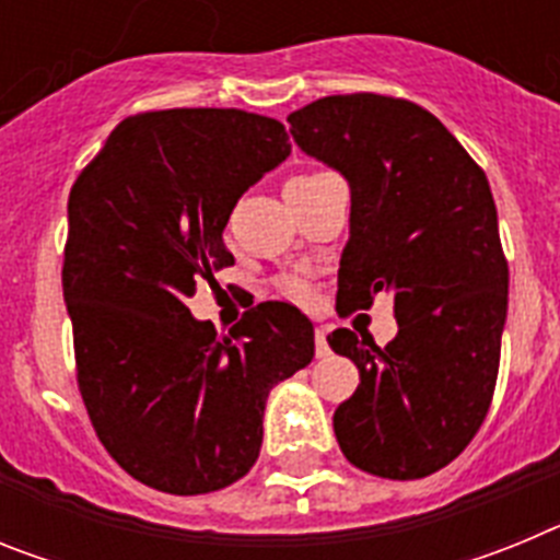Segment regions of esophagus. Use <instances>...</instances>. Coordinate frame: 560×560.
Returning a JSON list of instances; mask_svg holds the SVG:
<instances>
[{"mask_svg": "<svg viewBox=\"0 0 560 560\" xmlns=\"http://www.w3.org/2000/svg\"><path fill=\"white\" fill-rule=\"evenodd\" d=\"M314 345H316V359H325V355L330 353L328 339H325V330H323V328H316V334H314Z\"/></svg>", "mask_w": 560, "mask_h": 560, "instance_id": "34e87169", "label": "esophagus"}]
</instances>
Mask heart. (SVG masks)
I'll return each mask as SVG.
<instances>
[{
	"mask_svg": "<svg viewBox=\"0 0 560 560\" xmlns=\"http://www.w3.org/2000/svg\"><path fill=\"white\" fill-rule=\"evenodd\" d=\"M283 291H285V294H289V296H294V300H303V296H305V285H303V283H296V280H285Z\"/></svg>",
	"mask_w": 560,
	"mask_h": 560,
	"instance_id": "1",
	"label": "heart"
}]
</instances>
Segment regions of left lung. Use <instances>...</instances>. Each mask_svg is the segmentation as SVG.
<instances>
[{
	"instance_id": "1",
	"label": "left lung",
	"mask_w": 560,
	"mask_h": 560,
	"mask_svg": "<svg viewBox=\"0 0 560 560\" xmlns=\"http://www.w3.org/2000/svg\"><path fill=\"white\" fill-rule=\"evenodd\" d=\"M289 122L350 185L336 305L389 294L398 319L384 348L348 328L328 336L361 375L334 412L339 448L375 477H429L471 443L497 387L508 260L491 185L434 114L400 97L330 95Z\"/></svg>"
}]
</instances>
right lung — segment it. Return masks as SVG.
<instances>
[{
	"label": "right lung",
	"mask_w": 560,
	"mask_h": 560,
	"mask_svg": "<svg viewBox=\"0 0 560 560\" xmlns=\"http://www.w3.org/2000/svg\"><path fill=\"white\" fill-rule=\"evenodd\" d=\"M291 153L283 122L241 108L128 117L69 192L63 303L97 438L148 488L237 482L264 443L271 387L314 359V325L260 303L219 336L187 308L235 257L232 207Z\"/></svg>",
	"instance_id": "obj_1"
}]
</instances>
